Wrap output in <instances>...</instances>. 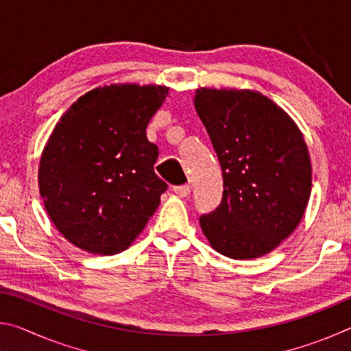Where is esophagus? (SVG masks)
<instances>
[{
  "label": "esophagus",
  "instance_id": "1",
  "mask_svg": "<svg viewBox=\"0 0 351 351\" xmlns=\"http://www.w3.org/2000/svg\"><path fill=\"white\" fill-rule=\"evenodd\" d=\"M173 192L178 195V197L186 198L190 195V186H187V184H186V186H175Z\"/></svg>",
  "mask_w": 351,
  "mask_h": 351
}]
</instances>
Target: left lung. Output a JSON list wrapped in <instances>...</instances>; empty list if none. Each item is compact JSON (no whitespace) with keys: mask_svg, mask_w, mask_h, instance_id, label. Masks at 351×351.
<instances>
[{"mask_svg":"<svg viewBox=\"0 0 351 351\" xmlns=\"http://www.w3.org/2000/svg\"><path fill=\"white\" fill-rule=\"evenodd\" d=\"M223 171V198L199 217L207 240L229 258L261 257L294 232L311 193V161L287 112L263 94L209 90L195 94Z\"/></svg>","mask_w":351,"mask_h":351,"instance_id":"1","label":"left lung"}]
</instances>
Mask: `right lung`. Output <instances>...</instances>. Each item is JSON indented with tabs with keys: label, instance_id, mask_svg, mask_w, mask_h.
<instances>
[{
	"label": "right lung",
	"instance_id": "1",
	"mask_svg": "<svg viewBox=\"0 0 351 351\" xmlns=\"http://www.w3.org/2000/svg\"><path fill=\"white\" fill-rule=\"evenodd\" d=\"M169 88L110 85L62 116L43 150L40 195L60 234L83 251L114 255L132 245L167 190L154 173L147 125Z\"/></svg>",
	"mask_w": 351,
	"mask_h": 351
}]
</instances>
